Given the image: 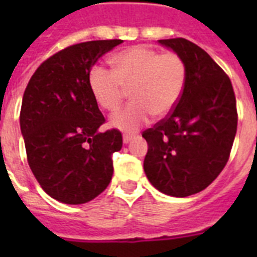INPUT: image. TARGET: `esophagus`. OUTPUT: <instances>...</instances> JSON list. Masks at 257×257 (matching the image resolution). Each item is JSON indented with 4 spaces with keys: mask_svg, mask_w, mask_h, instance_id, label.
<instances>
[{
    "mask_svg": "<svg viewBox=\"0 0 257 257\" xmlns=\"http://www.w3.org/2000/svg\"><path fill=\"white\" fill-rule=\"evenodd\" d=\"M133 137H135V135H128V133H125L122 139H124V143H126V144H128L129 141H132Z\"/></svg>",
    "mask_w": 257,
    "mask_h": 257,
    "instance_id": "esophagus-1",
    "label": "esophagus"
}]
</instances>
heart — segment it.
<instances>
[{
    "label": "heart",
    "instance_id": "obj_1",
    "mask_svg": "<svg viewBox=\"0 0 257 257\" xmlns=\"http://www.w3.org/2000/svg\"><path fill=\"white\" fill-rule=\"evenodd\" d=\"M112 62L113 70L93 65L88 85L97 104L108 112H116L131 92L133 101L112 117L113 126L136 131L152 114L167 117L179 104L187 84V65L180 54L136 45L117 53Z\"/></svg>",
    "mask_w": 257,
    "mask_h": 257
}]
</instances>
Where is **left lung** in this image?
I'll list each match as a JSON object with an SVG mask.
<instances>
[{
  "instance_id": "8db88e82",
  "label": "left lung",
  "mask_w": 257,
  "mask_h": 257,
  "mask_svg": "<svg viewBox=\"0 0 257 257\" xmlns=\"http://www.w3.org/2000/svg\"><path fill=\"white\" fill-rule=\"evenodd\" d=\"M187 65V84L168 116L143 132L144 171L153 187L175 197L199 193L220 175L237 131L232 82L211 56L185 38L159 40Z\"/></svg>"
}]
</instances>
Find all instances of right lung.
Masks as SVG:
<instances>
[{"label":"right lung","instance_id":"1","mask_svg":"<svg viewBox=\"0 0 257 257\" xmlns=\"http://www.w3.org/2000/svg\"><path fill=\"white\" fill-rule=\"evenodd\" d=\"M122 40L70 45L38 66L22 97L20 125L26 159L44 191L65 204L102 193L113 175L118 129L98 132L105 117L88 85L89 70Z\"/></svg>","mask_w":257,"mask_h":257}]
</instances>
